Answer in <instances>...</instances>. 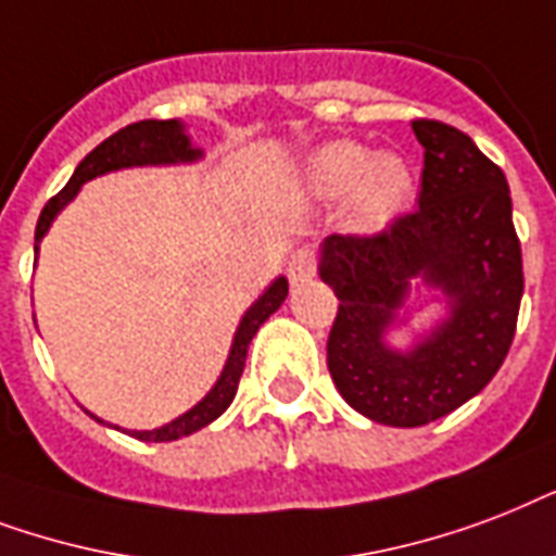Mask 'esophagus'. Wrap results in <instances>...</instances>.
Returning <instances> with one entry per match:
<instances>
[{
  "mask_svg": "<svg viewBox=\"0 0 556 556\" xmlns=\"http://www.w3.org/2000/svg\"><path fill=\"white\" fill-rule=\"evenodd\" d=\"M316 275V252L309 247L295 249L290 255V281L292 287H304V283L313 281Z\"/></svg>",
  "mask_w": 556,
  "mask_h": 556,
  "instance_id": "34e87169",
  "label": "esophagus"
}]
</instances>
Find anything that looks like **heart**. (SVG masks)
I'll return each mask as SVG.
<instances>
[{"label":"heart","instance_id":"obj_1","mask_svg":"<svg viewBox=\"0 0 556 556\" xmlns=\"http://www.w3.org/2000/svg\"><path fill=\"white\" fill-rule=\"evenodd\" d=\"M309 182L321 193L351 197V219L356 229H382L394 219L412 191L406 165L394 156H377L356 141H333L309 159Z\"/></svg>","mask_w":556,"mask_h":556}]
</instances>
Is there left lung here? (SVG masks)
<instances>
[{
  "mask_svg": "<svg viewBox=\"0 0 556 556\" xmlns=\"http://www.w3.org/2000/svg\"><path fill=\"white\" fill-rule=\"evenodd\" d=\"M424 144L417 208L377 235H330L321 281L339 299L327 368L359 415L386 426H424L476 397L505 363L525 275L502 167L467 132L432 118L412 122ZM420 274L451 299V318L415 352L381 342Z\"/></svg>",
  "mask_w": 556,
  "mask_h": 556,
  "instance_id": "8db88e82",
  "label": "left lung"
}]
</instances>
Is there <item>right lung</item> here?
I'll list each match as a JSON object with an SVG mask.
<instances>
[{"instance_id":"right-lung-1","label":"right lung","mask_w":556,"mask_h":556,"mask_svg":"<svg viewBox=\"0 0 556 556\" xmlns=\"http://www.w3.org/2000/svg\"><path fill=\"white\" fill-rule=\"evenodd\" d=\"M200 159V150L191 148V141L185 136L182 124L170 118V122H156V118H148V122L127 124L124 130L113 132L110 139H103L98 148L84 156V162L75 167V174L66 182V188L51 197L42 208L40 219H37V231H34V252H37V243L42 240V235L49 231L51 219L58 217V211L66 205L68 200H75V193L80 191V185L94 179V176L110 174V170H118V167H132V165H174V162H193ZM283 299H287V278H278V281L269 287V290L261 295V299L247 309V316L240 321L238 333H235V342H231L229 363L219 374L217 386L205 394V400H200L191 412H185L182 417H176L162 429H153V432H132V438L139 441H176V438H185V434L197 432L202 426H208L211 420H217L226 408L231 406V400L238 394L240 374H243V365H247V351L252 337L257 333V327L264 325L266 318L273 316L275 309L281 307Z\"/></svg>"}]
</instances>
